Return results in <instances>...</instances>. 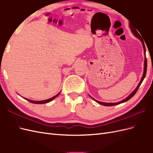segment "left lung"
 <instances>
[{
    "label": "left lung",
    "instance_id": "1",
    "mask_svg": "<svg viewBox=\"0 0 153 153\" xmlns=\"http://www.w3.org/2000/svg\"><path fill=\"white\" fill-rule=\"evenodd\" d=\"M129 27H130V28H131V31H132V32H133V34L134 35H135V36H136L138 39H139L141 41V42H142V45H143V52H144L145 60H144V70H143V76H142V78H141V80H140V82H139V84H138V85L137 87H136V89H135V90H134V91L131 92V93L126 98H125L124 100H122V101H119V102H117V103H105V102H101V101H98V100H96L94 98H92V97H91L90 95H89L92 100H94L96 101V102H97V103H99V104L102 105H103V106H114V105H119V104H121V103H122L126 102V101H128L129 99H131V98H132V97L136 94V92H137V91H138V88H139V87L140 86V85H141V84H142V82H143V79H144L145 77H146V72H147V59H146V47H145L144 41H143V39H142V36H140V35L139 33H138V32L136 30V29H133V27H131L130 24H129Z\"/></svg>",
    "mask_w": 153,
    "mask_h": 153
}]
</instances>
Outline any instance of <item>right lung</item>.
<instances>
[{"instance_id":"obj_1","label":"right lung","mask_w":153,"mask_h":153,"mask_svg":"<svg viewBox=\"0 0 153 153\" xmlns=\"http://www.w3.org/2000/svg\"><path fill=\"white\" fill-rule=\"evenodd\" d=\"M59 94H60V92H59V93H58L57 95H55V96L52 97V98H51L48 99V100H43V101H32V100H29V99H27V98H24L26 100H27L28 101H29V102L32 103H35V104H44V103H47L50 102V101H52L53 99H55V98H56V97H57V96L59 95Z\"/></svg>"}]
</instances>
